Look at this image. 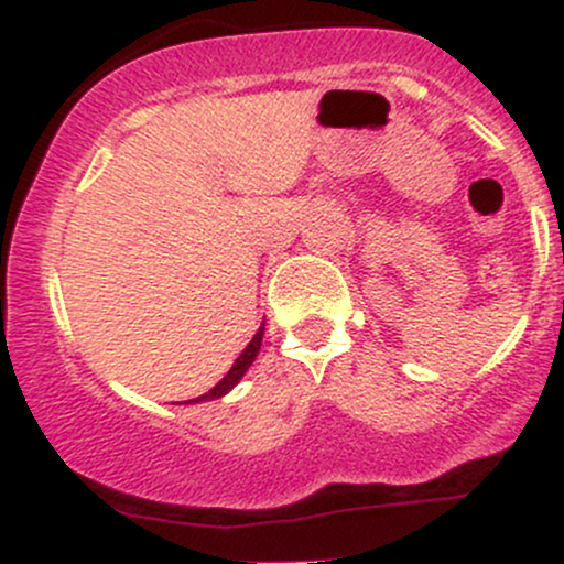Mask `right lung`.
<instances>
[{
	"label": "right lung",
	"instance_id": "1",
	"mask_svg": "<svg viewBox=\"0 0 564 564\" xmlns=\"http://www.w3.org/2000/svg\"><path fill=\"white\" fill-rule=\"evenodd\" d=\"M262 334H264V323L260 326V332L254 334V339H251L249 345H246L243 352L238 355V360H236V364H232L230 371L225 373V379L219 381L217 387H212V390L206 392V394H200V398H196V400H185V403H200V400H215V398H223L225 392H230L232 387L238 384V379H241L243 373H246V368L254 364L257 352H260V347H262Z\"/></svg>",
	"mask_w": 564,
	"mask_h": 564
}]
</instances>
